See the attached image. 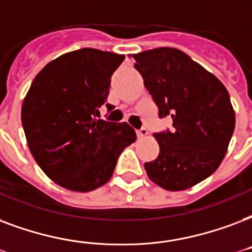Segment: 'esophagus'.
<instances>
[{"label": "esophagus", "mask_w": 252, "mask_h": 252, "mask_svg": "<svg viewBox=\"0 0 252 252\" xmlns=\"http://www.w3.org/2000/svg\"><path fill=\"white\" fill-rule=\"evenodd\" d=\"M147 136H148L147 128H141V129L137 130V137H140V139H144V137H147Z\"/></svg>", "instance_id": "obj_1"}]
</instances>
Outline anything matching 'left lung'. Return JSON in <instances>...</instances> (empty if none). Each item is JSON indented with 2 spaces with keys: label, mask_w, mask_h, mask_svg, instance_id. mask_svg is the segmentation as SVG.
I'll return each instance as SVG.
<instances>
[{
  "label": "left lung",
  "mask_w": 252,
  "mask_h": 252,
  "mask_svg": "<svg viewBox=\"0 0 252 252\" xmlns=\"http://www.w3.org/2000/svg\"><path fill=\"white\" fill-rule=\"evenodd\" d=\"M134 68L173 129L155 133L156 160L145 162L148 177L169 191L197 185L216 172L235 128L230 95L216 75L184 51L158 47L132 55Z\"/></svg>",
  "instance_id": "left-lung-1"
}]
</instances>
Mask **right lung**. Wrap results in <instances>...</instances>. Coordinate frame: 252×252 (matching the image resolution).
<instances>
[{
	"label": "right lung",
	"instance_id": "right-lung-1",
	"mask_svg": "<svg viewBox=\"0 0 252 252\" xmlns=\"http://www.w3.org/2000/svg\"><path fill=\"white\" fill-rule=\"evenodd\" d=\"M124 58L96 49L63 54L38 72L25 96L21 120L29 149L64 189L86 193L107 184L120 153L136 141L129 124L96 119Z\"/></svg>",
	"mask_w": 252,
	"mask_h": 252
}]
</instances>
